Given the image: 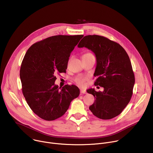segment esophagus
I'll use <instances>...</instances> for the list:
<instances>
[{
    "label": "esophagus",
    "mask_w": 153,
    "mask_h": 153,
    "mask_svg": "<svg viewBox=\"0 0 153 153\" xmlns=\"http://www.w3.org/2000/svg\"><path fill=\"white\" fill-rule=\"evenodd\" d=\"M80 93L82 94H86V91L85 90H80Z\"/></svg>",
    "instance_id": "esophagus-1"
}]
</instances>
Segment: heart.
Here are the masks:
<instances>
[{"instance_id": "heart-1", "label": "heart", "mask_w": 153, "mask_h": 153, "mask_svg": "<svg viewBox=\"0 0 153 153\" xmlns=\"http://www.w3.org/2000/svg\"><path fill=\"white\" fill-rule=\"evenodd\" d=\"M89 55H92V54L91 53H86L83 56H89ZM85 80L86 78L84 77H78L76 79V83L80 86H84L85 85Z\"/></svg>"}]
</instances>
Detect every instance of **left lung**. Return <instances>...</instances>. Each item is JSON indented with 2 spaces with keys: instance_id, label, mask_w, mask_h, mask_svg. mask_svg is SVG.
Returning a JSON list of instances; mask_svg holds the SVG:
<instances>
[{
  "instance_id": "left-lung-1",
  "label": "left lung",
  "mask_w": 153,
  "mask_h": 153,
  "mask_svg": "<svg viewBox=\"0 0 153 153\" xmlns=\"http://www.w3.org/2000/svg\"><path fill=\"white\" fill-rule=\"evenodd\" d=\"M77 47L87 48L95 54L97 65L94 76L97 78L94 85L104 88L103 92L94 88L87 90L96 99L90 110L101 119L116 117L129 102L135 83L128 54L117 42L98 35L85 36Z\"/></svg>"
}]
</instances>
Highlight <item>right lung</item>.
Wrapping results in <instances>:
<instances>
[{
	"label": "right lung",
	"instance_id": "add662e5",
	"mask_svg": "<svg viewBox=\"0 0 153 153\" xmlns=\"http://www.w3.org/2000/svg\"><path fill=\"white\" fill-rule=\"evenodd\" d=\"M83 35H58L30 47L21 64L22 93L32 111L41 119L54 120L62 116L80 94L76 85L59 88L56 74L66 73L71 53Z\"/></svg>",
	"mask_w": 153,
	"mask_h": 153
}]
</instances>
